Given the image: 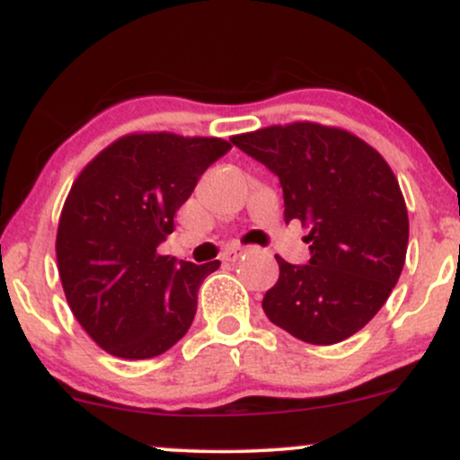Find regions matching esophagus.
I'll use <instances>...</instances> for the list:
<instances>
[{"label": "esophagus", "mask_w": 460, "mask_h": 460, "mask_svg": "<svg viewBox=\"0 0 460 460\" xmlns=\"http://www.w3.org/2000/svg\"><path fill=\"white\" fill-rule=\"evenodd\" d=\"M244 248H240V246H231V248H226V251L223 252V261L225 263H235L237 260H240L242 255H244Z\"/></svg>", "instance_id": "esophagus-1"}]
</instances>
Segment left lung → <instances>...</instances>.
Masks as SVG:
<instances>
[{
    "label": "left lung",
    "instance_id": "8db88e82",
    "mask_svg": "<svg viewBox=\"0 0 460 460\" xmlns=\"http://www.w3.org/2000/svg\"><path fill=\"white\" fill-rule=\"evenodd\" d=\"M231 142L281 181L285 223L309 226V263L281 257L261 307L272 324L329 346L361 331L398 283L409 214L381 153L344 129L274 125Z\"/></svg>",
    "mask_w": 460,
    "mask_h": 460
}]
</instances>
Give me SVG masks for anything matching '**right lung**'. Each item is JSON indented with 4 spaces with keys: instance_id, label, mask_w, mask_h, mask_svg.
<instances>
[{
    "instance_id": "1",
    "label": "right lung",
    "mask_w": 460,
    "mask_h": 460,
    "mask_svg": "<svg viewBox=\"0 0 460 460\" xmlns=\"http://www.w3.org/2000/svg\"><path fill=\"white\" fill-rule=\"evenodd\" d=\"M231 145L177 134L123 136L79 172L62 208L58 272L73 315L110 355L151 358L186 335L220 261L160 255L175 214Z\"/></svg>"
}]
</instances>
